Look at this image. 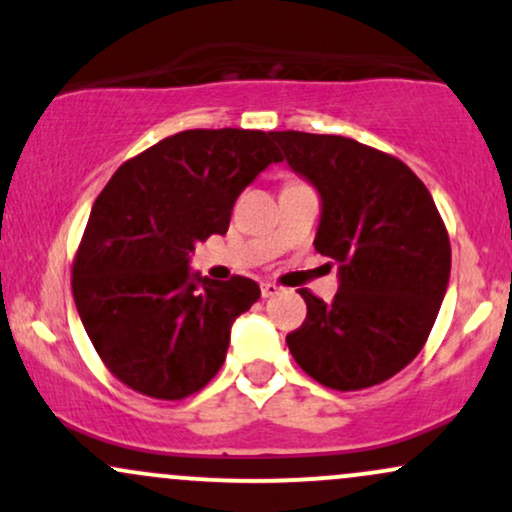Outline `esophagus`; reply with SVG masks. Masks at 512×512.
<instances>
[{
	"label": "esophagus",
	"instance_id": "34e87169",
	"mask_svg": "<svg viewBox=\"0 0 512 512\" xmlns=\"http://www.w3.org/2000/svg\"><path fill=\"white\" fill-rule=\"evenodd\" d=\"M281 289L276 284H272V281H267V284H262V298H272V296H276V293H279Z\"/></svg>",
	"mask_w": 512,
	"mask_h": 512
}]
</instances>
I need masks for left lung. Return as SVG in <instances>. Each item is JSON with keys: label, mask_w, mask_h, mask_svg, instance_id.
<instances>
[{"label": "left lung", "mask_w": 512, "mask_h": 512, "mask_svg": "<svg viewBox=\"0 0 512 512\" xmlns=\"http://www.w3.org/2000/svg\"><path fill=\"white\" fill-rule=\"evenodd\" d=\"M286 163L320 195L315 250L339 264L325 303L308 289L305 322L286 344L332 390L385 383L414 361L450 281V238L409 166L337 134L272 132Z\"/></svg>", "instance_id": "obj_1"}]
</instances>
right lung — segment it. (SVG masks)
Wrapping results in <instances>:
<instances>
[{
  "instance_id": "right-lung-1",
  "label": "right lung",
  "mask_w": 512,
  "mask_h": 512,
  "mask_svg": "<svg viewBox=\"0 0 512 512\" xmlns=\"http://www.w3.org/2000/svg\"><path fill=\"white\" fill-rule=\"evenodd\" d=\"M279 161L272 132L226 127L173 134L117 168L72 269L84 330L117 380L182 399L219 373L231 325L260 286L192 274L190 255L228 231L240 192Z\"/></svg>"
}]
</instances>
